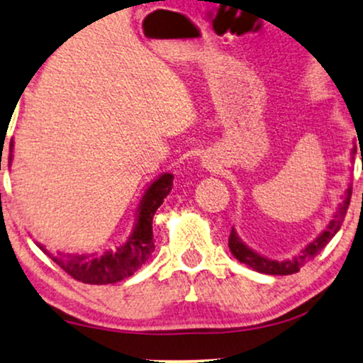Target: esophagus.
Returning a JSON list of instances; mask_svg holds the SVG:
<instances>
[{
    "mask_svg": "<svg viewBox=\"0 0 363 363\" xmlns=\"http://www.w3.org/2000/svg\"><path fill=\"white\" fill-rule=\"evenodd\" d=\"M203 166H206L207 169H211V172H219L220 166L214 163V161H203Z\"/></svg>",
    "mask_w": 363,
    "mask_h": 363,
    "instance_id": "obj_1",
    "label": "esophagus"
}]
</instances>
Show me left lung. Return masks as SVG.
Instances as JSON below:
<instances>
[{
  "label": "left lung",
  "mask_w": 363,
  "mask_h": 363,
  "mask_svg": "<svg viewBox=\"0 0 363 363\" xmlns=\"http://www.w3.org/2000/svg\"><path fill=\"white\" fill-rule=\"evenodd\" d=\"M355 152V151H353ZM350 197H352V189H348L347 197H345V202L340 203L338 211L333 216V219L330 220V224L326 225V229L314 240L311 245L306 246L304 250L297 255L296 258L285 259V262H277V259H268L262 255L255 253L253 250H250L248 246L242 242L240 238H238L236 231H231L229 234V250L231 253L240 259L241 263L253 268V270L259 272V274H268V275H292L296 272L301 270V267H304L306 263H309L311 259H314L321 253L323 248L331 241V238L335 236L336 233L342 228V223L345 220V216H347L348 206H350Z\"/></svg>",
  "instance_id": "left-lung-1"
}]
</instances>
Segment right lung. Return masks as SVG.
Masks as SVG:
<instances>
[{
    "label": "right lung",
    "instance_id": "add662e5",
    "mask_svg": "<svg viewBox=\"0 0 363 363\" xmlns=\"http://www.w3.org/2000/svg\"><path fill=\"white\" fill-rule=\"evenodd\" d=\"M13 152V140L10 143V160ZM173 186V174L164 173L157 180L151 183L146 190L139 206L138 224L134 233L125 245L118 246L117 250L106 251L105 255H66L59 253L57 257L50 258L59 267L71 275L72 279L83 284L105 285L115 284L127 277L134 275L146 259L151 257L155 250L152 241V217L160 208L166 195L169 194ZM38 248L44 250V246L38 245ZM45 251V250H44ZM47 253V251H45Z\"/></svg>",
    "mask_w": 363,
    "mask_h": 363
}]
</instances>
